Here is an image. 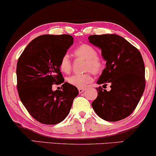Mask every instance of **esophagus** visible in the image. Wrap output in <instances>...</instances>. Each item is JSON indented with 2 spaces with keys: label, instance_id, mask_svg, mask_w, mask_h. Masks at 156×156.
<instances>
[{
  "label": "esophagus",
  "instance_id": "34e87169",
  "mask_svg": "<svg viewBox=\"0 0 156 156\" xmlns=\"http://www.w3.org/2000/svg\"><path fill=\"white\" fill-rule=\"evenodd\" d=\"M78 90H79V93H82L84 91V90H85V89H84V88H79Z\"/></svg>",
  "mask_w": 156,
  "mask_h": 156
}]
</instances>
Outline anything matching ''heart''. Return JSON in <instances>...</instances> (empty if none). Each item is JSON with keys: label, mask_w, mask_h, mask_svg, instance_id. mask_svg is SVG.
Listing matches in <instances>:
<instances>
[{"label": "heart", "mask_w": 156, "mask_h": 156, "mask_svg": "<svg viewBox=\"0 0 156 156\" xmlns=\"http://www.w3.org/2000/svg\"><path fill=\"white\" fill-rule=\"evenodd\" d=\"M76 57L85 60L84 70L91 71L93 73H99L102 69V61L97 56L98 52L93 46L83 44L74 50ZM59 69L63 73L68 74L72 70V61L68 54H64L59 62ZM93 81L91 72H88L81 74H74L67 78V82L71 85L79 88H84Z\"/></svg>", "instance_id": "heart-1"}]
</instances>
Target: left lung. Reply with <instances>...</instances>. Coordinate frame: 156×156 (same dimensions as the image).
<instances>
[{
  "mask_svg": "<svg viewBox=\"0 0 156 156\" xmlns=\"http://www.w3.org/2000/svg\"><path fill=\"white\" fill-rule=\"evenodd\" d=\"M89 42L101 50L105 68L96 88L98 97L93 103V110L101 119L117 122L129 116L136 108L145 87V65L141 53L124 37L116 34L90 35Z\"/></svg>",
  "mask_w": 156,
  "mask_h": 156,
  "instance_id": "obj_1",
  "label": "left lung"
}]
</instances>
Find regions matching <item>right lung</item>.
<instances>
[{"instance_id":"obj_1","label":"right lung","mask_w":156,"mask_h":156,"mask_svg":"<svg viewBox=\"0 0 156 156\" xmlns=\"http://www.w3.org/2000/svg\"><path fill=\"white\" fill-rule=\"evenodd\" d=\"M74 43L69 34H44L25 48L16 66L17 90L30 114L45 124H56L69 114L77 88L64 82L59 62ZM63 83L62 90H51L53 83Z\"/></svg>"}]
</instances>
